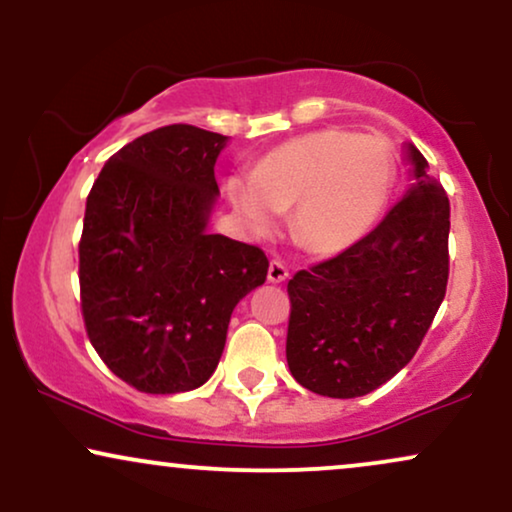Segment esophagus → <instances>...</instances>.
Instances as JSON below:
<instances>
[{"label": "esophagus", "instance_id": "34e87169", "mask_svg": "<svg viewBox=\"0 0 512 512\" xmlns=\"http://www.w3.org/2000/svg\"><path fill=\"white\" fill-rule=\"evenodd\" d=\"M267 278H269V283H283V281H286V278H288L286 264L278 262V260H271V262H269Z\"/></svg>", "mask_w": 512, "mask_h": 512}]
</instances>
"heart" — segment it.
Listing matches in <instances>:
<instances>
[{
	"label": "heart",
	"mask_w": 512,
	"mask_h": 512,
	"mask_svg": "<svg viewBox=\"0 0 512 512\" xmlns=\"http://www.w3.org/2000/svg\"><path fill=\"white\" fill-rule=\"evenodd\" d=\"M394 151L385 139L328 127L271 148L252 177L226 184L234 210L252 231H271L293 208L290 234L304 250L338 255L383 215L394 186Z\"/></svg>",
	"instance_id": "1"
}]
</instances>
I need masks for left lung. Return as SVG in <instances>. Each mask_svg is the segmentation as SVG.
Listing matches in <instances>:
<instances>
[{
    "label": "left lung",
    "instance_id": "left-lung-1",
    "mask_svg": "<svg viewBox=\"0 0 512 512\" xmlns=\"http://www.w3.org/2000/svg\"><path fill=\"white\" fill-rule=\"evenodd\" d=\"M411 184L371 234L288 281L286 359L309 392L354 399L416 354L449 278V198L404 144Z\"/></svg>",
    "mask_w": 512,
    "mask_h": 512
}]
</instances>
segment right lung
<instances>
[{
    "mask_svg": "<svg viewBox=\"0 0 512 512\" xmlns=\"http://www.w3.org/2000/svg\"><path fill=\"white\" fill-rule=\"evenodd\" d=\"M226 144L193 125L153 129L108 158L87 198L84 326L103 364L139 392L208 383L231 312L267 281L260 248L210 231Z\"/></svg>",
    "mask_w": 512,
    "mask_h": 512,
    "instance_id": "obj_1",
    "label": "right lung"
}]
</instances>
